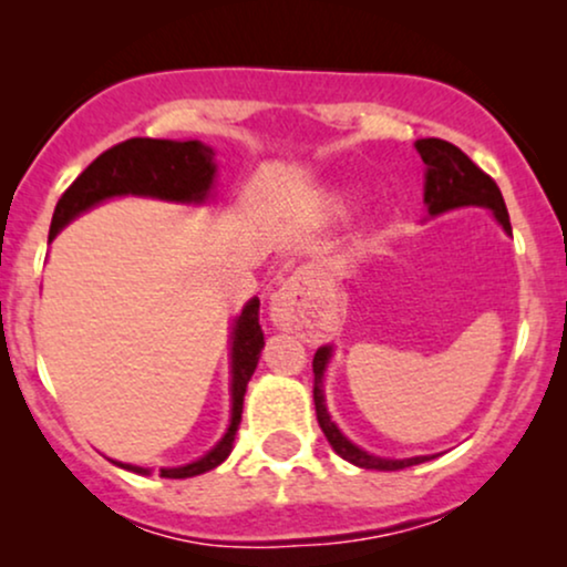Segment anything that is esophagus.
Returning <instances> with one entry per match:
<instances>
[{"label": "esophagus", "instance_id": "esophagus-1", "mask_svg": "<svg viewBox=\"0 0 567 567\" xmlns=\"http://www.w3.org/2000/svg\"><path fill=\"white\" fill-rule=\"evenodd\" d=\"M311 282L306 271L292 275L288 282L271 296V322L279 330H301L303 328V290Z\"/></svg>", "mask_w": 567, "mask_h": 567}]
</instances>
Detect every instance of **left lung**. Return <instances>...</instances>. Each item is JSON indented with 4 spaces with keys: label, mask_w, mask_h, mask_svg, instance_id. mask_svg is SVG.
<instances>
[{
    "label": "left lung",
    "mask_w": 567,
    "mask_h": 567,
    "mask_svg": "<svg viewBox=\"0 0 567 567\" xmlns=\"http://www.w3.org/2000/svg\"><path fill=\"white\" fill-rule=\"evenodd\" d=\"M415 152H419V157L424 159L426 165L424 199L432 216L453 210V207L483 205V207H491V210L496 213L498 224L512 234L509 213H506L504 197H501V188L496 186V181H493L487 173L480 171V167L474 165V162L466 157L458 146H453V143L442 138H421L415 141ZM328 357H330V349L322 347L315 354L311 368H315L317 421H320L324 437H328L330 445H333V451L341 455V458H347L349 464L362 466V470H381V472L408 470V466L424 464V461H429V455L402 458V461L379 458V455H370L365 451H360L357 445H351V442L338 432V426L330 421L328 408H324V396H322V370L328 365Z\"/></svg>",
    "instance_id": "8db88e82"
}]
</instances>
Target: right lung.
I'll list each match as a JSON object with an SVG mask.
<instances>
[{"instance_id":"1","label":"right lung","mask_w":567,"mask_h":567,"mask_svg":"<svg viewBox=\"0 0 567 567\" xmlns=\"http://www.w3.org/2000/svg\"><path fill=\"white\" fill-rule=\"evenodd\" d=\"M213 148L199 141H159V138H130L106 148L101 157L84 167L80 178L71 184L58 199L50 239L55 237L71 218L97 202L116 197V194H146V197L173 202H202L213 186ZM261 303L252 298L239 315L231 333V426L224 440L213 447L205 458L178 470H159V477L184 480L197 477L202 472L216 470L220 461L231 453L234 434L243 421V400L247 381L258 365V354L264 349V330L258 322ZM122 470L148 474V470L133 464H120Z\"/></svg>"}]
</instances>
